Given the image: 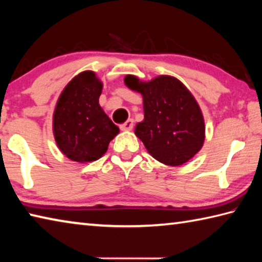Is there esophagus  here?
<instances>
[{"mask_svg": "<svg viewBox=\"0 0 262 262\" xmlns=\"http://www.w3.org/2000/svg\"><path fill=\"white\" fill-rule=\"evenodd\" d=\"M133 127H134V120H133V119H129V120H127L125 123L120 125V129L121 130H132Z\"/></svg>", "mask_w": 262, "mask_h": 262, "instance_id": "obj_1", "label": "esophagus"}]
</instances>
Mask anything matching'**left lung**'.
Returning <instances> with one entry per match:
<instances>
[{
  "mask_svg": "<svg viewBox=\"0 0 262 262\" xmlns=\"http://www.w3.org/2000/svg\"><path fill=\"white\" fill-rule=\"evenodd\" d=\"M125 84L143 97L144 120L137 123L135 134L155 159L178 166L200 151L205 120L196 100L179 79L162 75L141 82L127 75Z\"/></svg>",
  "mask_w": 262,
  "mask_h": 262,
  "instance_id": "1",
  "label": "left lung"
}]
</instances>
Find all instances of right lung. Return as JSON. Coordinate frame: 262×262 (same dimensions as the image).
Returning a JSON list of instances; mask_svg holds the SVG:
<instances>
[{
	"label": "right lung",
	"instance_id": "1",
	"mask_svg": "<svg viewBox=\"0 0 262 262\" xmlns=\"http://www.w3.org/2000/svg\"><path fill=\"white\" fill-rule=\"evenodd\" d=\"M103 83L83 72L63 89L53 115V132L61 152L78 163L94 162L106 152L119 127L99 105Z\"/></svg>",
	"mask_w": 262,
	"mask_h": 262
}]
</instances>
